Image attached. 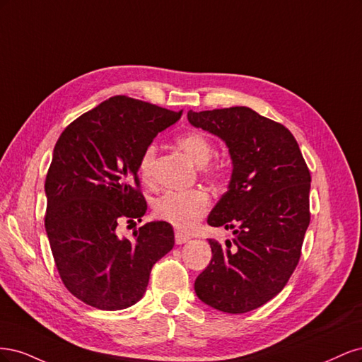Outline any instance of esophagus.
I'll return each instance as SVG.
<instances>
[{
  "mask_svg": "<svg viewBox=\"0 0 362 362\" xmlns=\"http://www.w3.org/2000/svg\"><path fill=\"white\" fill-rule=\"evenodd\" d=\"M189 240H190V237H189L187 234H182V233H180V231L175 233V242H177V245L187 243Z\"/></svg>",
  "mask_w": 362,
  "mask_h": 362,
  "instance_id": "esophagus-1",
  "label": "esophagus"
}]
</instances>
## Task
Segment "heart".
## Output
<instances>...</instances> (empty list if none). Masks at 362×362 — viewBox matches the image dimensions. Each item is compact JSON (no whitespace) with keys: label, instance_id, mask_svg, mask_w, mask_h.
<instances>
[{"label":"heart","instance_id":"b5f03b06","mask_svg":"<svg viewBox=\"0 0 362 362\" xmlns=\"http://www.w3.org/2000/svg\"><path fill=\"white\" fill-rule=\"evenodd\" d=\"M177 145L189 156V158L194 164L204 166V173L206 177H217L221 173L218 172L221 169L216 166H205L211 160L213 146L211 141L204 134L190 131V133H185L177 139ZM156 154V145H149L145 148L144 154L140 156L139 175L145 184H149L152 181V169H154ZM208 206H210L208 194L204 190L194 189L189 192L163 193L154 204V211L157 217L163 218L168 223L184 229V231H189L206 213Z\"/></svg>","mask_w":362,"mask_h":362}]
</instances>
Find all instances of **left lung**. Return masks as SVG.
<instances>
[{"mask_svg":"<svg viewBox=\"0 0 362 362\" xmlns=\"http://www.w3.org/2000/svg\"><path fill=\"white\" fill-rule=\"evenodd\" d=\"M194 128L225 141L233 163L226 193L208 214L211 226L233 229V243L216 240L211 261L194 281L214 310L242 314L286 287L310 225L311 175L290 131L249 107L187 113Z\"/></svg>","mask_w":362,"mask_h":362,"instance_id":"8db88e82","label":"left lung"}]
</instances>
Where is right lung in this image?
<instances>
[{
  "mask_svg": "<svg viewBox=\"0 0 362 362\" xmlns=\"http://www.w3.org/2000/svg\"><path fill=\"white\" fill-rule=\"evenodd\" d=\"M182 112L113 96L63 131L47 173L45 229L60 278L98 310H124L146 291L156 262L175 245L170 223L140 226L120 238L117 225L141 222L139 160Z\"/></svg>",
  "mask_w": 362,
  "mask_h": 362,
  "instance_id": "right-lung-1",
  "label": "right lung"
}]
</instances>
